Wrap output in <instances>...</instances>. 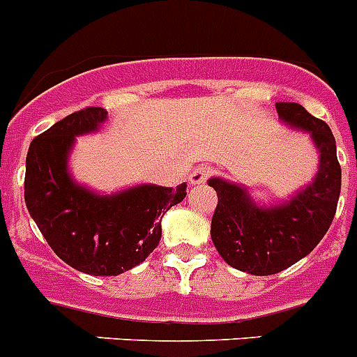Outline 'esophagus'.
<instances>
[{
	"mask_svg": "<svg viewBox=\"0 0 357 357\" xmlns=\"http://www.w3.org/2000/svg\"><path fill=\"white\" fill-rule=\"evenodd\" d=\"M213 175V169L211 167H206V166H200L197 169H193V173L190 175V184L191 185H202L206 184L209 176Z\"/></svg>",
	"mask_w": 357,
	"mask_h": 357,
	"instance_id": "esophagus-1",
	"label": "esophagus"
}]
</instances>
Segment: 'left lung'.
I'll return each instance as SVG.
<instances>
[{
  "instance_id": "obj_1",
  "label": "left lung",
  "mask_w": 357,
  "mask_h": 357,
  "mask_svg": "<svg viewBox=\"0 0 357 357\" xmlns=\"http://www.w3.org/2000/svg\"><path fill=\"white\" fill-rule=\"evenodd\" d=\"M283 123L310 133L319 151L314 181L276 206H258L242 185L211 178L218 204L211 220L216 251L234 269L269 276L287 269L324 238L336 215L341 191V167L336 139L327 123L312 117L298 102H276Z\"/></svg>"
}]
</instances>
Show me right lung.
<instances>
[{
	"label": "right lung",
	"mask_w": 357,
	"mask_h": 357,
	"mask_svg": "<svg viewBox=\"0 0 357 357\" xmlns=\"http://www.w3.org/2000/svg\"><path fill=\"white\" fill-rule=\"evenodd\" d=\"M105 108L79 109L30 142L25 202L54 252L91 276H117L139 266L162 236L164 213L182 202L185 182L173 188L142 184L115 195H97L70 176L75 137L97 132Z\"/></svg>",
	"instance_id": "add662e5"
}]
</instances>
